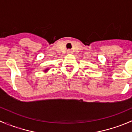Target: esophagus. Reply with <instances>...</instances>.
<instances>
[{"instance_id":"34e87169","label":"esophagus","mask_w":132,"mask_h":132,"mask_svg":"<svg viewBox=\"0 0 132 132\" xmlns=\"http://www.w3.org/2000/svg\"><path fill=\"white\" fill-rule=\"evenodd\" d=\"M67 52L68 54H71V53H72V51H71V50H68Z\"/></svg>"}]
</instances>
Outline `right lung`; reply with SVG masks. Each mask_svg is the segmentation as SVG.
<instances>
[{
	"mask_svg": "<svg viewBox=\"0 0 132 132\" xmlns=\"http://www.w3.org/2000/svg\"><path fill=\"white\" fill-rule=\"evenodd\" d=\"M48 70H49V68H46L45 69V70H44V71H45V72H46Z\"/></svg>",
	"mask_w": 132,
	"mask_h": 132,
	"instance_id": "add662e5",
	"label": "right lung"
}]
</instances>
